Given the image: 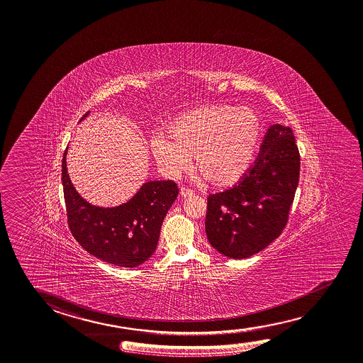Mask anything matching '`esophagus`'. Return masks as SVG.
I'll return each instance as SVG.
<instances>
[{
    "label": "esophagus",
    "mask_w": 363,
    "mask_h": 363,
    "mask_svg": "<svg viewBox=\"0 0 363 363\" xmlns=\"http://www.w3.org/2000/svg\"><path fill=\"white\" fill-rule=\"evenodd\" d=\"M179 195H181V197H189L192 195V191L190 189H186V187H181Z\"/></svg>",
    "instance_id": "esophagus-1"
}]
</instances>
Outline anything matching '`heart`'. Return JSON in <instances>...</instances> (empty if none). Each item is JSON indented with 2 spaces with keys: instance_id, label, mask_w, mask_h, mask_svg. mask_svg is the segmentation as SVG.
Segmentation results:
<instances>
[{
  "instance_id": "obj_1",
  "label": "heart",
  "mask_w": 363,
  "mask_h": 363,
  "mask_svg": "<svg viewBox=\"0 0 363 363\" xmlns=\"http://www.w3.org/2000/svg\"><path fill=\"white\" fill-rule=\"evenodd\" d=\"M168 135L152 139V152L162 171L177 177L190 166L216 187L237 184L248 172L261 140L262 121L250 107L210 104L179 115Z\"/></svg>"
}]
</instances>
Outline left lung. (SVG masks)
I'll return each instance as SVG.
<instances>
[{
  "label": "left lung",
  "mask_w": 363,
  "mask_h": 363,
  "mask_svg": "<svg viewBox=\"0 0 363 363\" xmlns=\"http://www.w3.org/2000/svg\"><path fill=\"white\" fill-rule=\"evenodd\" d=\"M300 176L290 126L268 128L255 166L232 189L208 197L205 230L214 250L240 259L256 255L284 230Z\"/></svg>",
  "instance_id": "left-lung-1"
}]
</instances>
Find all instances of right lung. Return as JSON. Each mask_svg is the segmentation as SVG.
Masks as SVG:
<instances>
[{"label":"right lung","instance_id":"1","mask_svg":"<svg viewBox=\"0 0 363 363\" xmlns=\"http://www.w3.org/2000/svg\"><path fill=\"white\" fill-rule=\"evenodd\" d=\"M67 150L62 161V184L73 237L89 255L119 267H137L148 261L157 248L162 223L179 195L177 184L171 179L148 181L119 206H95L72 184Z\"/></svg>","mask_w":363,"mask_h":363}]
</instances>
